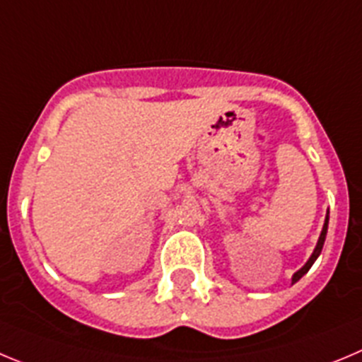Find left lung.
<instances>
[{"label":"left lung","mask_w":362,"mask_h":362,"mask_svg":"<svg viewBox=\"0 0 362 362\" xmlns=\"http://www.w3.org/2000/svg\"><path fill=\"white\" fill-rule=\"evenodd\" d=\"M327 230H328V214H327V220H325L323 230H321V236H319V242H317V245H315L314 252H312L310 259H308V262L305 263V267H303V269H299L298 272H296V274L292 276V283L299 281V279H301L303 276L307 274V272H308V269H310V267L314 265V262H315V259H317V256H319V254H321V250H323V245H325V238H327Z\"/></svg>","instance_id":"8db88e82"}]
</instances>
